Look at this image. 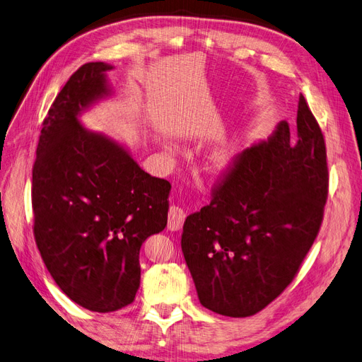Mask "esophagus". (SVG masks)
Wrapping results in <instances>:
<instances>
[{
    "label": "esophagus",
    "instance_id": "34e87169",
    "mask_svg": "<svg viewBox=\"0 0 362 362\" xmlns=\"http://www.w3.org/2000/svg\"><path fill=\"white\" fill-rule=\"evenodd\" d=\"M185 211L179 206H171L168 212V228L171 231H177L185 223Z\"/></svg>",
    "mask_w": 362,
    "mask_h": 362
}]
</instances>
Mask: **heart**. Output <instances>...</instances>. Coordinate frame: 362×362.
Instances as JSON below:
<instances>
[{
    "label": "heart",
    "instance_id": "obj_1",
    "mask_svg": "<svg viewBox=\"0 0 362 362\" xmlns=\"http://www.w3.org/2000/svg\"><path fill=\"white\" fill-rule=\"evenodd\" d=\"M231 162H233L231 155H228V153H226V151H223V153H218L215 156L214 167L216 170H226V168H228L231 165Z\"/></svg>",
    "mask_w": 362,
    "mask_h": 362
}]
</instances>
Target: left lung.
Segmentation results:
<instances>
[{"label":"left lung","mask_w":362,"mask_h":362,"mask_svg":"<svg viewBox=\"0 0 362 362\" xmlns=\"http://www.w3.org/2000/svg\"><path fill=\"white\" fill-rule=\"evenodd\" d=\"M326 197L323 134L300 96L295 136L279 122L185 219L182 251L202 305L248 317L281 295L317 236Z\"/></svg>","instance_id":"obj_1"}]
</instances>
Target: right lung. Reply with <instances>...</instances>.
<instances>
[{
    "label": "right lung",
    "mask_w": 362,
    "mask_h": 362,
    "mask_svg": "<svg viewBox=\"0 0 362 362\" xmlns=\"http://www.w3.org/2000/svg\"><path fill=\"white\" fill-rule=\"evenodd\" d=\"M108 63H87L58 93L33 168L34 238L46 269L78 305L96 313L134 302L143 242L167 227L170 182L81 115L114 95Z\"/></svg>",
    "instance_id": "obj_1"
}]
</instances>
